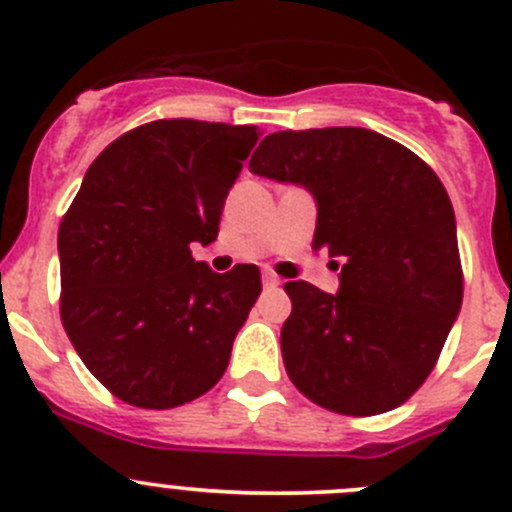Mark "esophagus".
<instances>
[{
  "label": "esophagus",
  "mask_w": 512,
  "mask_h": 512,
  "mask_svg": "<svg viewBox=\"0 0 512 512\" xmlns=\"http://www.w3.org/2000/svg\"><path fill=\"white\" fill-rule=\"evenodd\" d=\"M262 282H265V287H277V285H280V277H277L275 272L265 270V272H262Z\"/></svg>",
  "instance_id": "1"
}]
</instances>
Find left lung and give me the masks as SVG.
Masks as SVG:
<instances>
[{"instance_id":"left-lung-1","label":"left lung","mask_w":512,"mask_h":512,"mask_svg":"<svg viewBox=\"0 0 512 512\" xmlns=\"http://www.w3.org/2000/svg\"><path fill=\"white\" fill-rule=\"evenodd\" d=\"M250 170L304 185L317 200L312 247L344 260L337 294L285 285L292 314L280 342L292 384L344 416L401 406L436 366L463 302L456 215L438 175L354 126L270 133Z\"/></svg>"}]
</instances>
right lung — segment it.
<instances>
[{
    "label": "right lung",
    "mask_w": 512,
    "mask_h": 512,
    "mask_svg": "<svg viewBox=\"0 0 512 512\" xmlns=\"http://www.w3.org/2000/svg\"><path fill=\"white\" fill-rule=\"evenodd\" d=\"M255 126L163 118L98 156L59 227L61 322L86 369L138 409L213 389L262 292L260 270L218 275L190 245L218 237Z\"/></svg>",
    "instance_id": "1"
}]
</instances>
